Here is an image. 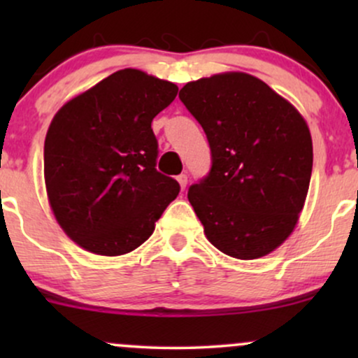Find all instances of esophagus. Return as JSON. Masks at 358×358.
Masks as SVG:
<instances>
[{
    "label": "esophagus",
    "mask_w": 358,
    "mask_h": 358,
    "mask_svg": "<svg viewBox=\"0 0 358 358\" xmlns=\"http://www.w3.org/2000/svg\"><path fill=\"white\" fill-rule=\"evenodd\" d=\"M176 180H178L180 187H182L183 190H185V187H187V183H188V176L185 175V173H182V175H178V176H176Z\"/></svg>",
    "instance_id": "obj_1"
}]
</instances>
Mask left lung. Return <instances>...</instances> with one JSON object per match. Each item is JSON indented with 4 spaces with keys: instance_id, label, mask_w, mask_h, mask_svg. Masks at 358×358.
<instances>
[{
    "instance_id": "left-lung-1",
    "label": "left lung",
    "mask_w": 358,
    "mask_h": 358,
    "mask_svg": "<svg viewBox=\"0 0 358 358\" xmlns=\"http://www.w3.org/2000/svg\"><path fill=\"white\" fill-rule=\"evenodd\" d=\"M180 101L203 127L212 153L208 175L188 188L207 239L237 259L273 252L293 232L310 187L306 121L244 72L188 82Z\"/></svg>"
}]
</instances>
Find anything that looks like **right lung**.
I'll return each instance as SVG.
<instances>
[{"label":"right lung","instance_id":"1","mask_svg":"<svg viewBox=\"0 0 358 358\" xmlns=\"http://www.w3.org/2000/svg\"><path fill=\"white\" fill-rule=\"evenodd\" d=\"M178 87L124 69L73 97L53 117L43 148L48 202L73 242L121 256L145 242L180 185L156 170L151 122Z\"/></svg>","mask_w":358,"mask_h":358}]
</instances>
